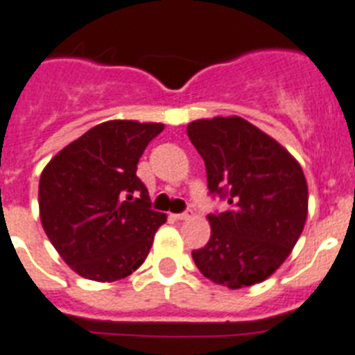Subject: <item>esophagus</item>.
Returning a JSON list of instances; mask_svg holds the SVG:
<instances>
[{
	"mask_svg": "<svg viewBox=\"0 0 355 355\" xmlns=\"http://www.w3.org/2000/svg\"><path fill=\"white\" fill-rule=\"evenodd\" d=\"M173 217L177 218V220H189L193 217L191 211H186V213H177V215H173Z\"/></svg>",
	"mask_w": 355,
	"mask_h": 355,
	"instance_id": "34e87169",
	"label": "esophagus"
}]
</instances>
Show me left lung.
Listing matches in <instances>:
<instances>
[{
	"mask_svg": "<svg viewBox=\"0 0 355 355\" xmlns=\"http://www.w3.org/2000/svg\"><path fill=\"white\" fill-rule=\"evenodd\" d=\"M187 137L204 158L207 187L230 209L207 215L211 237L191 253L204 277L239 290L266 281L299 241L308 215L301 164L241 116L200 118Z\"/></svg>",
	"mask_w": 355,
	"mask_h": 355,
	"instance_id": "obj_1",
	"label": "left lung"
}]
</instances>
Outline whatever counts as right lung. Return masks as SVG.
<instances>
[{
  "instance_id": "obj_1",
  "label": "right lung",
  "mask_w": 355,
  "mask_h": 355,
  "mask_svg": "<svg viewBox=\"0 0 355 355\" xmlns=\"http://www.w3.org/2000/svg\"><path fill=\"white\" fill-rule=\"evenodd\" d=\"M164 123L109 120L58 151L43 168L40 220L73 272L112 282L142 266L168 215L149 207L137 164Z\"/></svg>"
}]
</instances>
